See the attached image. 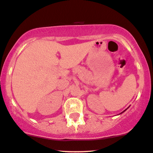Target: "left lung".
Listing matches in <instances>:
<instances>
[{"instance_id":"1","label":"left lung","mask_w":153,"mask_h":153,"mask_svg":"<svg viewBox=\"0 0 153 153\" xmlns=\"http://www.w3.org/2000/svg\"><path fill=\"white\" fill-rule=\"evenodd\" d=\"M125 111H126V110H125Z\"/></svg>"}]
</instances>
